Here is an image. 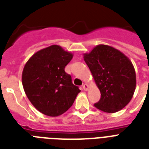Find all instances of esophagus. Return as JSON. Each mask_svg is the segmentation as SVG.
<instances>
[{
    "instance_id": "esophagus-1",
    "label": "esophagus",
    "mask_w": 149,
    "mask_h": 149,
    "mask_svg": "<svg viewBox=\"0 0 149 149\" xmlns=\"http://www.w3.org/2000/svg\"><path fill=\"white\" fill-rule=\"evenodd\" d=\"M88 88H89V86L86 84H84V85H83V89H84V91H87Z\"/></svg>"
}]
</instances>
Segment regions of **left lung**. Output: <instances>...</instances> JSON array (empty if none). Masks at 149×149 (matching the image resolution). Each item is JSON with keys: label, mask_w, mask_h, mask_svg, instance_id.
<instances>
[{"label": "left lung", "mask_w": 149, "mask_h": 149, "mask_svg": "<svg viewBox=\"0 0 149 149\" xmlns=\"http://www.w3.org/2000/svg\"><path fill=\"white\" fill-rule=\"evenodd\" d=\"M84 58L100 91L94 106L106 113H115L131 101L136 87V74L132 61L119 50L98 45Z\"/></svg>", "instance_id": "left-lung-1"}]
</instances>
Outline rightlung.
<instances>
[{
    "mask_svg": "<svg viewBox=\"0 0 149 149\" xmlns=\"http://www.w3.org/2000/svg\"><path fill=\"white\" fill-rule=\"evenodd\" d=\"M73 57L57 45L34 54L23 69L22 85L32 105L49 117H57L70 108L80 92L73 85L65 65Z\"/></svg>",
    "mask_w": 149,
    "mask_h": 149,
    "instance_id": "obj_1",
    "label": "right lung"
}]
</instances>
